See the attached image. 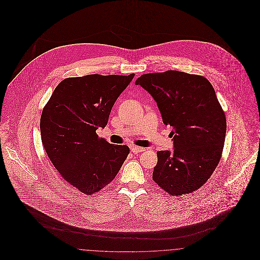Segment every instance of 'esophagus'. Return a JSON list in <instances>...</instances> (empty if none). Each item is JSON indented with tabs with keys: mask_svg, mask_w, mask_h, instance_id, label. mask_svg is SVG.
<instances>
[{
	"mask_svg": "<svg viewBox=\"0 0 260 260\" xmlns=\"http://www.w3.org/2000/svg\"><path fill=\"white\" fill-rule=\"evenodd\" d=\"M143 151H145V148L138 147V146H132V147H131V152H133L134 154L140 153V152H143Z\"/></svg>",
	"mask_w": 260,
	"mask_h": 260,
	"instance_id": "obj_1",
	"label": "esophagus"
}]
</instances>
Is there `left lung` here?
<instances>
[{
	"label": "left lung",
	"mask_w": 260,
	"mask_h": 260,
	"mask_svg": "<svg viewBox=\"0 0 260 260\" xmlns=\"http://www.w3.org/2000/svg\"><path fill=\"white\" fill-rule=\"evenodd\" d=\"M135 84L153 97L163 123L173 128L174 146L157 152L153 180L174 196L197 190L218 165L226 134L212 85L202 76L172 70L142 75Z\"/></svg>",
	"instance_id": "1"
}]
</instances>
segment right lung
Instances as JSON below:
<instances>
[{
  "mask_svg": "<svg viewBox=\"0 0 260 260\" xmlns=\"http://www.w3.org/2000/svg\"><path fill=\"white\" fill-rule=\"evenodd\" d=\"M135 74H93L63 80L44 107L40 129L51 162L71 186L94 194L109 184L129 148L98 138L117 98Z\"/></svg>",
  "mask_w": 260,
  "mask_h": 260,
  "instance_id": "obj_1",
  "label": "right lung"
}]
</instances>
